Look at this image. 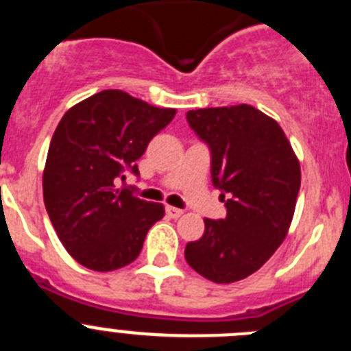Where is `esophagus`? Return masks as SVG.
Segmentation results:
<instances>
[{"instance_id": "1", "label": "esophagus", "mask_w": 351, "mask_h": 351, "mask_svg": "<svg viewBox=\"0 0 351 351\" xmlns=\"http://www.w3.org/2000/svg\"><path fill=\"white\" fill-rule=\"evenodd\" d=\"M165 213L169 218H173V219H178L179 216H182V210L178 209V207H172V206H167Z\"/></svg>"}]
</instances>
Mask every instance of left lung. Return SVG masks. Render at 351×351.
Wrapping results in <instances>:
<instances>
[{"label":"left lung","mask_w":351,"mask_h":351,"mask_svg":"<svg viewBox=\"0 0 351 351\" xmlns=\"http://www.w3.org/2000/svg\"><path fill=\"white\" fill-rule=\"evenodd\" d=\"M213 154V182L229 198L225 219L186 244L184 258L214 283H235L258 271L290 230L300 163L278 121L251 105L209 107L186 116Z\"/></svg>","instance_id":"8db88e82"}]
</instances>
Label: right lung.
Masks as SVG:
<instances>
[{"label": "right lung", "mask_w": 351, "mask_h": 351, "mask_svg": "<svg viewBox=\"0 0 351 351\" xmlns=\"http://www.w3.org/2000/svg\"><path fill=\"white\" fill-rule=\"evenodd\" d=\"M107 89L68 108L52 135L43 169V202L64 250L80 265L116 271L137 258L149 228L165 216L117 179L138 173L137 160L176 116Z\"/></svg>", "instance_id": "1"}]
</instances>
